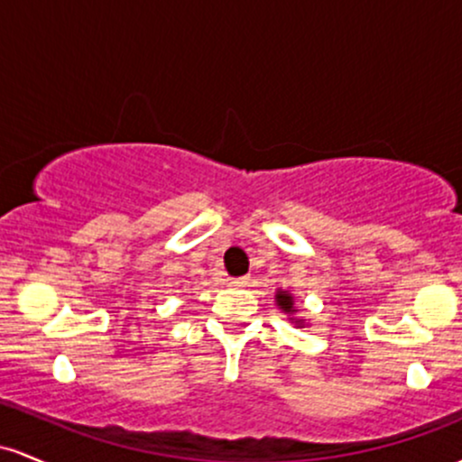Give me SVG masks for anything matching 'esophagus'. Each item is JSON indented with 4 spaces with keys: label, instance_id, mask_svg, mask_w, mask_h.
<instances>
[{
    "label": "esophagus",
    "instance_id": "esophagus-1",
    "mask_svg": "<svg viewBox=\"0 0 462 462\" xmlns=\"http://www.w3.org/2000/svg\"><path fill=\"white\" fill-rule=\"evenodd\" d=\"M248 282H251V279H248V277H233V279H229L231 286H237V288L248 286Z\"/></svg>",
    "mask_w": 462,
    "mask_h": 462
}]
</instances>
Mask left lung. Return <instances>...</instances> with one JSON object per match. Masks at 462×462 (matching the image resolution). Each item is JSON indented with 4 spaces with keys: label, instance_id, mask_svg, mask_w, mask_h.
I'll return each instance as SVG.
<instances>
[{
    "label": "left lung",
    "instance_id": "left-lung-1",
    "mask_svg": "<svg viewBox=\"0 0 462 462\" xmlns=\"http://www.w3.org/2000/svg\"><path fill=\"white\" fill-rule=\"evenodd\" d=\"M274 300H277V305L286 314H297V308H294V297L290 292L277 290V294H274ZM290 320H292V323H297V325H303V319H290Z\"/></svg>",
    "mask_w": 462,
    "mask_h": 462
}]
</instances>
